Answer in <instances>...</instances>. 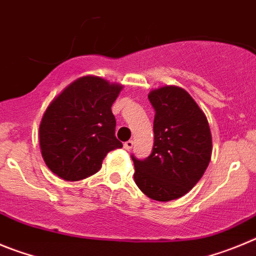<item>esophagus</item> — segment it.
Segmentation results:
<instances>
[{"instance_id": "34e87169", "label": "esophagus", "mask_w": 256, "mask_h": 256, "mask_svg": "<svg viewBox=\"0 0 256 256\" xmlns=\"http://www.w3.org/2000/svg\"><path fill=\"white\" fill-rule=\"evenodd\" d=\"M134 146V142L132 140H128V142H126L125 144H124V148L126 149V150H130L131 148H132Z\"/></svg>"}]
</instances>
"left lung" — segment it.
<instances>
[{"label": "left lung", "mask_w": 256, "mask_h": 256, "mask_svg": "<svg viewBox=\"0 0 256 256\" xmlns=\"http://www.w3.org/2000/svg\"><path fill=\"white\" fill-rule=\"evenodd\" d=\"M154 107V145L144 160L131 156L134 180L150 199L171 202L188 194L210 162L212 134L202 108L185 89L164 85L148 94Z\"/></svg>", "instance_id": "left-lung-1"}]
</instances>
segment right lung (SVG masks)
I'll list each match as a JSON object with an SVG mask.
<instances>
[{
  "instance_id": "right-lung-1",
  "label": "right lung",
  "mask_w": 256,
  "mask_h": 256,
  "mask_svg": "<svg viewBox=\"0 0 256 256\" xmlns=\"http://www.w3.org/2000/svg\"><path fill=\"white\" fill-rule=\"evenodd\" d=\"M122 88L88 75L54 96L39 125L42 156L54 174L79 181L100 171L107 153L122 148L114 136L116 120L111 110Z\"/></svg>"
}]
</instances>
